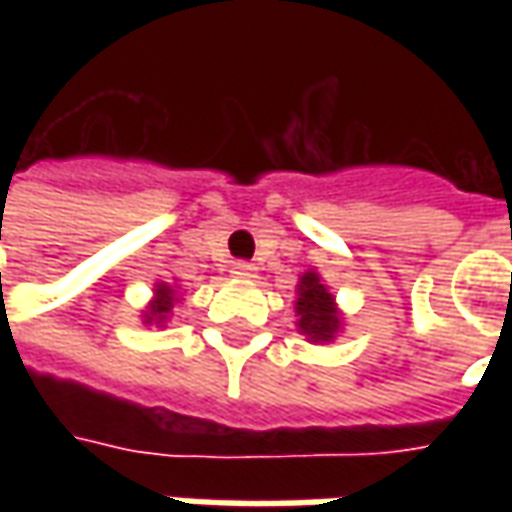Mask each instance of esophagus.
<instances>
[{
  "label": "esophagus",
  "instance_id": "esophagus-1",
  "mask_svg": "<svg viewBox=\"0 0 512 512\" xmlns=\"http://www.w3.org/2000/svg\"><path fill=\"white\" fill-rule=\"evenodd\" d=\"M233 274L235 277H255V266L252 263H235Z\"/></svg>",
  "mask_w": 512,
  "mask_h": 512
}]
</instances>
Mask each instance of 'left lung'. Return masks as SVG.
<instances>
[{"mask_svg": "<svg viewBox=\"0 0 512 512\" xmlns=\"http://www.w3.org/2000/svg\"><path fill=\"white\" fill-rule=\"evenodd\" d=\"M296 312H299L301 334H307L310 343H329L334 332L340 329V318H337V310H334L332 293L323 288L321 277L312 274V271H307L301 277Z\"/></svg>", "mask_w": 512, "mask_h": 512, "instance_id": "1", "label": "left lung"}]
</instances>
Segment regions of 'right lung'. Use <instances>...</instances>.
<instances>
[{
  "instance_id": "obj_1",
  "label": "right lung",
  "mask_w": 512,
  "mask_h": 512,
  "mask_svg": "<svg viewBox=\"0 0 512 512\" xmlns=\"http://www.w3.org/2000/svg\"><path fill=\"white\" fill-rule=\"evenodd\" d=\"M172 301H175V293H172V288H169V285H164V282H161V285H156V301L147 307V323L167 321L169 310H172Z\"/></svg>"
}]
</instances>
